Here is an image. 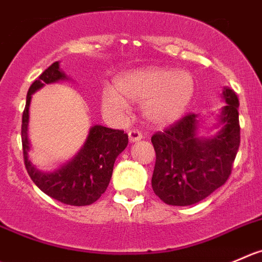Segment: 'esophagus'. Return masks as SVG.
Wrapping results in <instances>:
<instances>
[{
    "instance_id": "34e87169",
    "label": "esophagus",
    "mask_w": 262,
    "mask_h": 262,
    "mask_svg": "<svg viewBox=\"0 0 262 262\" xmlns=\"http://www.w3.org/2000/svg\"><path fill=\"white\" fill-rule=\"evenodd\" d=\"M128 136H129V141H130V143H134V142H138L141 141L142 138H143V136H142L141 133H139L138 130H129L128 132Z\"/></svg>"
}]
</instances>
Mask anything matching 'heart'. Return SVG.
Instances as JSON below:
<instances>
[{
  "instance_id": "heart-1",
  "label": "heart",
  "mask_w": 262,
  "mask_h": 262,
  "mask_svg": "<svg viewBox=\"0 0 262 262\" xmlns=\"http://www.w3.org/2000/svg\"><path fill=\"white\" fill-rule=\"evenodd\" d=\"M115 90H105L101 96L103 110L115 115L128 111V102H142L148 123L166 126L183 118L194 96V79L188 72L166 68H146L119 77Z\"/></svg>"
}]
</instances>
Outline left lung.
Segmentation results:
<instances>
[{
  "instance_id": "1",
  "label": "left lung",
  "mask_w": 262,
  "mask_h": 262,
  "mask_svg": "<svg viewBox=\"0 0 262 262\" xmlns=\"http://www.w3.org/2000/svg\"><path fill=\"white\" fill-rule=\"evenodd\" d=\"M222 97L225 106L216 115L212 136H202L204 123L195 114L152 136L156 152L152 188L165 204H197L229 178L241 142L239 102L229 87H224Z\"/></svg>"
}]
</instances>
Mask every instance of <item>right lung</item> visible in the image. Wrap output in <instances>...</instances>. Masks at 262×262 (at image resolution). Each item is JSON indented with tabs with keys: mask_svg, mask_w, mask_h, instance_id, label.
I'll return each instance as SVG.
<instances>
[{
	"mask_svg": "<svg viewBox=\"0 0 262 262\" xmlns=\"http://www.w3.org/2000/svg\"><path fill=\"white\" fill-rule=\"evenodd\" d=\"M70 80L61 70L60 62L56 61L39 75L30 85L27 95L21 124L23 154L27 171L34 184L52 197L53 200L72 206H87L93 204L105 193L115 160L128 146V134L124 130L93 125L79 151L69 161L61 165L53 171H42L29 160V107L32 95L46 84Z\"/></svg>",
	"mask_w": 262,
	"mask_h": 262,
	"instance_id": "add662e5",
	"label": "right lung"
}]
</instances>
